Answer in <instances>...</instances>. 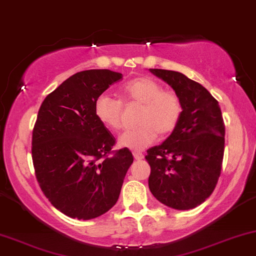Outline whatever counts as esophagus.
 <instances>
[{
    "label": "esophagus",
    "mask_w": 256,
    "mask_h": 256,
    "mask_svg": "<svg viewBox=\"0 0 256 256\" xmlns=\"http://www.w3.org/2000/svg\"><path fill=\"white\" fill-rule=\"evenodd\" d=\"M134 156L136 160H142V158H144V154H142V152H134Z\"/></svg>",
    "instance_id": "1"
}]
</instances>
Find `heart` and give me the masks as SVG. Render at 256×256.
Masks as SVG:
<instances>
[{
  "mask_svg": "<svg viewBox=\"0 0 256 256\" xmlns=\"http://www.w3.org/2000/svg\"><path fill=\"white\" fill-rule=\"evenodd\" d=\"M125 104H142L138 112V128L125 131L118 139L119 146L140 151L152 144L156 136H168L176 128L182 114V102L173 91L150 77H138L118 88ZM94 116L108 130L122 128V104L110 94H100L94 105Z\"/></svg>",
  "mask_w": 256,
  "mask_h": 256,
  "instance_id": "b5f03b06",
  "label": "heart"
}]
</instances>
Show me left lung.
Returning a JSON list of instances; mask_svg holds the SVG:
<instances>
[{"label":"left lung","instance_id":"1","mask_svg":"<svg viewBox=\"0 0 256 256\" xmlns=\"http://www.w3.org/2000/svg\"><path fill=\"white\" fill-rule=\"evenodd\" d=\"M171 85L182 102L176 128L162 144L148 150V187L174 210H192L213 193L222 166L224 122L219 103L202 84L171 70L150 69Z\"/></svg>","mask_w":256,"mask_h":256}]
</instances>
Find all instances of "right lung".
<instances>
[{"label":"right lung","instance_id":"right-lung-1","mask_svg":"<svg viewBox=\"0 0 256 256\" xmlns=\"http://www.w3.org/2000/svg\"><path fill=\"white\" fill-rule=\"evenodd\" d=\"M114 71L85 70L48 94L32 130V162L54 207L78 220L106 213L117 202L134 156L112 151L116 139L94 116L98 96L122 80Z\"/></svg>","mask_w":256,"mask_h":256}]
</instances>
